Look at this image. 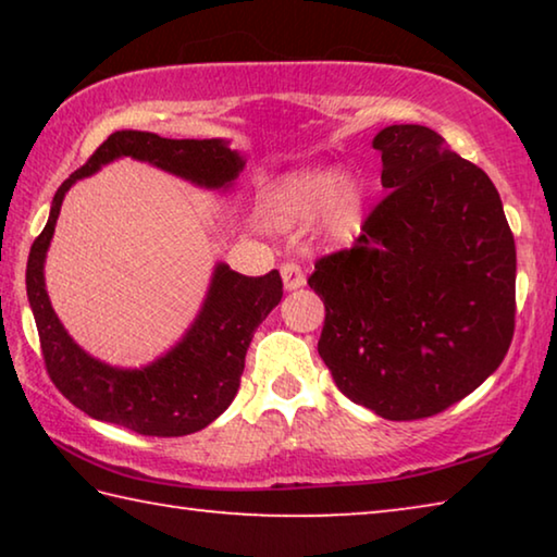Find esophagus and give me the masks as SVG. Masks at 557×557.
Returning a JSON list of instances; mask_svg holds the SVG:
<instances>
[{"label":"esophagus","instance_id":"34e87169","mask_svg":"<svg viewBox=\"0 0 557 557\" xmlns=\"http://www.w3.org/2000/svg\"><path fill=\"white\" fill-rule=\"evenodd\" d=\"M282 285H285L287 292L292 289H299L305 287V272H301L299 265H295V262H287V265H282Z\"/></svg>","mask_w":557,"mask_h":557}]
</instances>
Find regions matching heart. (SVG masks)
Listing matches in <instances>:
<instances>
[{"label": "heart", "instance_id": "obj_1", "mask_svg": "<svg viewBox=\"0 0 557 557\" xmlns=\"http://www.w3.org/2000/svg\"><path fill=\"white\" fill-rule=\"evenodd\" d=\"M366 199V182L354 169H295L270 186L262 201V221L285 231L312 221L324 243L346 245L361 231Z\"/></svg>", "mask_w": 557, "mask_h": 557}]
</instances>
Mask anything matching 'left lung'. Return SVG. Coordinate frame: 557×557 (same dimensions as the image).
I'll return each instance as SVG.
<instances>
[{
	"label": "left lung",
	"instance_id": "1",
	"mask_svg": "<svg viewBox=\"0 0 557 557\" xmlns=\"http://www.w3.org/2000/svg\"><path fill=\"white\" fill-rule=\"evenodd\" d=\"M388 196L351 250L309 277L324 299L319 356L346 398L385 420L437 414L511 346L516 245L496 186L435 129L373 137Z\"/></svg>",
	"mask_w": 557,
	"mask_h": 557
}]
</instances>
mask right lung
<instances>
[{
	"label": "right lung",
	"instance_id": "right-lung-1",
	"mask_svg": "<svg viewBox=\"0 0 557 557\" xmlns=\"http://www.w3.org/2000/svg\"><path fill=\"white\" fill-rule=\"evenodd\" d=\"M122 157L223 194L233 191L245 166L238 149H231L219 137L166 139L154 132H115L55 191L49 221L26 262V295L39 329L46 371L75 408L137 435H191L211 425L233 403L252 334L282 299V280L277 270L262 277H245L225 262H215L199 314L166 354L139 369H120L90 356L73 342L53 312L44 265L69 188Z\"/></svg>",
	"mask_w": 557,
	"mask_h": 557
}]
</instances>
